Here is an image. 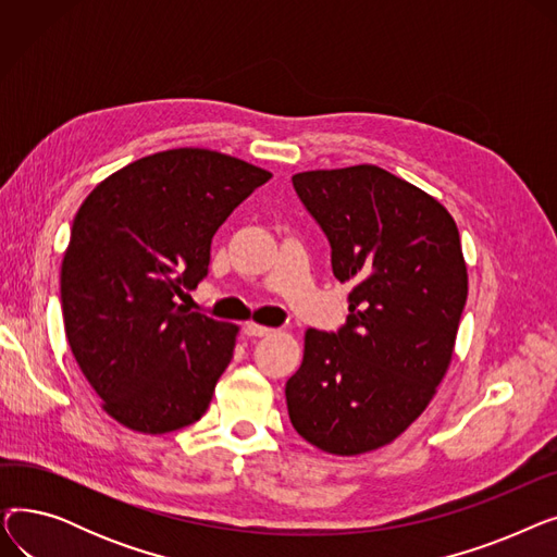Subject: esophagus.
<instances>
[{
	"label": "esophagus",
	"instance_id": "obj_1",
	"mask_svg": "<svg viewBox=\"0 0 557 557\" xmlns=\"http://www.w3.org/2000/svg\"><path fill=\"white\" fill-rule=\"evenodd\" d=\"M246 334L248 336H271L273 327H263V325H257V323H246Z\"/></svg>",
	"mask_w": 557,
	"mask_h": 557
}]
</instances>
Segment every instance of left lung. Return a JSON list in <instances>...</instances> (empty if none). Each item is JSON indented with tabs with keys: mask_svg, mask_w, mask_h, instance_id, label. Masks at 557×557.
Masks as SVG:
<instances>
[{
	"mask_svg": "<svg viewBox=\"0 0 557 557\" xmlns=\"http://www.w3.org/2000/svg\"><path fill=\"white\" fill-rule=\"evenodd\" d=\"M294 189L325 232L334 277L355 288L338 332L307 330L288 418L318 449L366 454L420 418L449 368L467 300L458 227L374 164L296 173Z\"/></svg>",
	"mask_w": 557,
	"mask_h": 557,
	"instance_id": "8db88e82",
	"label": "left lung"
}]
</instances>
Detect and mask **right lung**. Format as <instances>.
<instances>
[{
    "label": "right lung",
    "instance_id": "1",
    "mask_svg": "<svg viewBox=\"0 0 557 557\" xmlns=\"http://www.w3.org/2000/svg\"><path fill=\"white\" fill-rule=\"evenodd\" d=\"M269 178L216 151L171 149L83 200L61 269L65 334L120 424L169 433L208 411L239 330L178 298L208 277L214 232Z\"/></svg>",
    "mask_w": 557,
    "mask_h": 557
}]
</instances>
